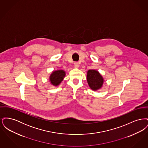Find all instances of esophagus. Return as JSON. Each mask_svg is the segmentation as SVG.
I'll list each match as a JSON object with an SVG mask.
<instances>
[{"label":"esophagus","instance_id":"obj_1","mask_svg":"<svg viewBox=\"0 0 148 148\" xmlns=\"http://www.w3.org/2000/svg\"><path fill=\"white\" fill-rule=\"evenodd\" d=\"M74 67H75V68H78L79 65V64H78V63H77V62H75L74 64Z\"/></svg>","mask_w":148,"mask_h":148}]
</instances>
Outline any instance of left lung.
Returning <instances> with one entry per match:
<instances>
[{"instance_id": "8db88e82", "label": "left lung", "mask_w": 148, "mask_h": 148, "mask_svg": "<svg viewBox=\"0 0 148 148\" xmlns=\"http://www.w3.org/2000/svg\"><path fill=\"white\" fill-rule=\"evenodd\" d=\"M86 80L90 89L93 91L100 89L104 82V79L98 71L90 69L87 71Z\"/></svg>"}]
</instances>
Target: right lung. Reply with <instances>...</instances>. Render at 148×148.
Here are the masks:
<instances>
[{
    "instance_id": "add662e5",
    "label": "right lung",
    "mask_w": 148,
    "mask_h": 148,
    "mask_svg": "<svg viewBox=\"0 0 148 148\" xmlns=\"http://www.w3.org/2000/svg\"><path fill=\"white\" fill-rule=\"evenodd\" d=\"M66 72L64 70H56L53 71L50 75L49 79L51 85L57 86L62 83L65 77Z\"/></svg>"
}]
</instances>
